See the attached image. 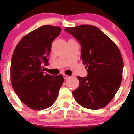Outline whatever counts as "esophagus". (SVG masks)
<instances>
[{
  "instance_id": "1",
  "label": "esophagus",
  "mask_w": 134,
  "mask_h": 134,
  "mask_svg": "<svg viewBox=\"0 0 134 134\" xmlns=\"http://www.w3.org/2000/svg\"><path fill=\"white\" fill-rule=\"evenodd\" d=\"M64 79H69L70 76H69L64 74Z\"/></svg>"
}]
</instances>
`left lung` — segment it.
I'll return each mask as SVG.
<instances>
[{"label":"left lung","instance_id":"8db88e82","mask_svg":"<svg viewBox=\"0 0 134 134\" xmlns=\"http://www.w3.org/2000/svg\"><path fill=\"white\" fill-rule=\"evenodd\" d=\"M64 30L79 41L80 58L88 72L86 77H78L79 86L72 92L76 101L89 109L105 107L122 80L124 62L119 48L95 26L80 25Z\"/></svg>","mask_w":134,"mask_h":134}]
</instances>
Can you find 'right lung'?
<instances>
[{
	"instance_id": "right-lung-1",
	"label": "right lung",
	"mask_w": 134,
	"mask_h": 134,
	"mask_svg": "<svg viewBox=\"0 0 134 134\" xmlns=\"http://www.w3.org/2000/svg\"><path fill=\"white\" fill-rule=\"evenodd\" d=\"M61 31L59 27L43 25L32 31L16 45L10 64L11 85L20 100L34 110L53 105L64 82L63 76L43 72L42 64L48 57L53 41Z\"/></svg>"
}]
</instances>
